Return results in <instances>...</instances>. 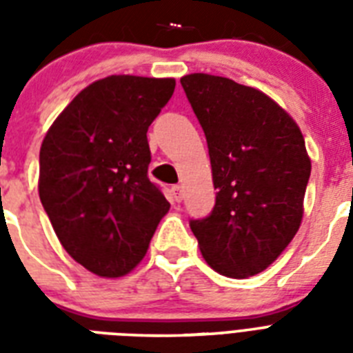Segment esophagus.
<instances>
[{
  "label": "esophagus",
  "instance_id": "34e87169",
  "mask_svg": "<svg viewBox=\"0 0 353 353\" xmlns=\"http://www.w3.org/2000/svg\"><path fill=\"white\" fill-rule=\"evenodd\" d=\"M170 192H172V198H174V201H181L183 199V187L181 185H174V187L170 188Z\"/></svg>",
  "mask_w": 353,
  "mask_h": 353
}]
</instances>
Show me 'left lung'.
<instances>
[{"instance_id":"obj_1","label":"left lung","mask_w":353,"mask_h":353,"mask_svg":"<svg viewBox=\"0 0 353 353\" xmlns=\"http://www.w3.org/2000/svg\"><path fill=\"white\" fill-rule=\"evenodd\" d=\"M181 85L209 146L214 209L190 220L210 268L231 279L262 273L293 240L312 172L296 122L265 93L194 73Z\"/></svg>"}]
</instances>
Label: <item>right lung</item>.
Instances as JSON below:
<instances>
[{
  "label": "right lung",
  "instance_id": "add662e5",
  "mask_svg": "<svg viewBox=\"0 0 353 353\" xmlns=\"http://www.w3.org/2000/svg\"><path fill=\"white\" fill-rule=\"evenodd\" d=\"M174 88V79L132 74L97 80L41 143V205L63 249L99 276L130 273L170 209L148 179L146 132Z\"/></svg>",
  "mask_w": 353,
  "mask_h": 353
}]
</instances>
